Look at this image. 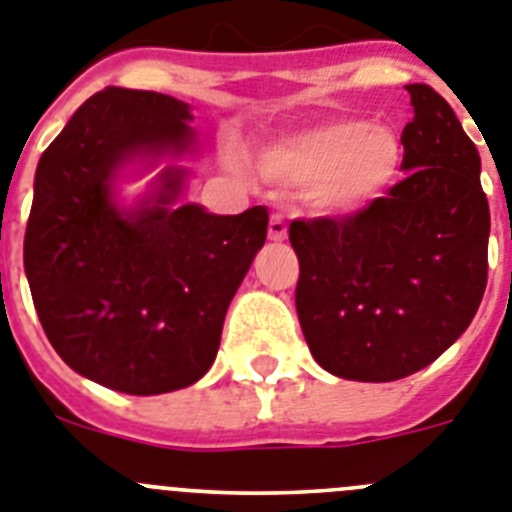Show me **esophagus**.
<instances>
[{"instance_id": "1", "label": "esophagus", "mask_w": 512, "mask_h": 512, "mask_svg": "<svg viewBox=\"0 0 512 512\" xmlns=\"http://www.w3.org/2000/svg\"><path fill=\"white\" fill-rule=\"evenodd\" d=\"M267 237L273 242H283L288 237V227H285V219L280 214L270 216V224H267Z\"/></svg>"}]
</instances>
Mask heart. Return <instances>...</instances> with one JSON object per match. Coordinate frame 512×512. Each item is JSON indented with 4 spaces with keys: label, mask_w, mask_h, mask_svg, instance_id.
<instances>
[{
    "label": "heart",
    "mask_w": 512,
    "mask_h": 512,
    "mask_svg": "<svg viewBox=\"0 0 512 512\" xmlns=\"http://www.w3.org/2000/svg\"><path fill=\"white\" fill-rule=\"evenodd\" d=\"M403 140L388 124L334 117L270 142L260 153L267 181L303 188L321 214L349 216L380 199L400 176Z\"/></svg>",
    "instance_id": "heart-1"
}]
</instances>
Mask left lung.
Wrapping results in <instances>:
<instances>
[{
    "instance_id": "obj_1",
    "label": "left lung",
    "mask_w": 512,
    "mask_h": 512,
    "mask_svg": "<svg viewBox=\"0 0 512 512\" xmlns=\"http://www.w3.org/2000/svg\"><path fill=\"white\" fill-rule=\"evenodd\" d=\"M403 168L357 214L290 222L296 311L313 359L344 380L393 382L457 342L487 285L490 206L480 153L426 84L405 86Z\"/></svg>"
}]
</instances>
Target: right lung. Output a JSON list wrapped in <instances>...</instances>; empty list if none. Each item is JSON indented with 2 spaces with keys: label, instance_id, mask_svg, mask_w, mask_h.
<instances>
[{
  "label": "right lung",
  "instance_id": "add662e5",
  "mask_svg": "<svg viewBox=\"0 0 512 512\" xmlns=\"http://www.w3.org/2000/svg\"><path fill=\"white\" fill-rule=\"evenodd\" d=\"M188 104L158 91L86 99L35 173L25 273L45 336L104 388L158 395L214 365L227 308L267 237V209L216 216L176 206L183 170L153 199L117 209L112 181L135 158L193 145Z\"/></svg>",
  "mask_w": 512,
  "mask_h": 512
}]
</instances>
